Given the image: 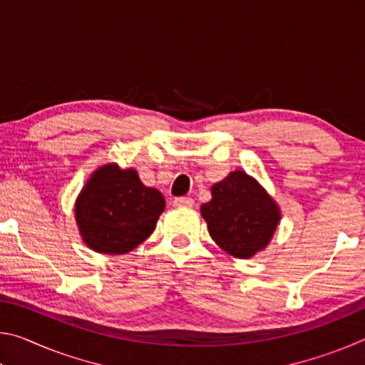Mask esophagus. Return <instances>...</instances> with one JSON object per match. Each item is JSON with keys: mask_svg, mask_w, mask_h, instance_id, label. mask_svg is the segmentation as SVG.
I'll use <instances>...</instances> for the list:
<instances>
[{"mask_svg": "<svg viewBox=\"0 0 365 365\" xmlns=\"http://www.w3.org/2000/svg\"><path fill=\"white\" fill-rule=\"evenodd\" d=\"M193 205H195L193 197H185V196H182V197H175V200H174V206H178V207H182V206L191 207Z\"/></svg>", "mask_w": 365, "mask_h": 365, "instance_id": "1", "label": "esophagus"}]
</instances>
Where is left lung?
Segmentation results:
<instances>
[{
	"label": "left lung",
	"mask_w": 365,
	"mask_h": 365,
	"mask_svg": "<svg viewBox=\"0 0 365 365\" xmlns=\"http://www.w3.org/2000/svg\"><path fill=\"white\" fill-rule=\"evenodd\" d=\"M212 200L201 206L211 238L233 257L248 259L269 245L280 209L267 191L243 170L212 185Z\"/></svg>",
	"instance_id": "obj_1"
}]
</instances>
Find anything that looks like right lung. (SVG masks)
I'll return each mask as SVG.
<instances>
[{
    "instance_id": "obj_1",
    "label": "right lung",
    "mask_w": 365,
    "mask_h": 365,
    "mask_svg": "<svg viewBox=\"0 0 365 365\" xmlns=\"http://www.w3.org/2000/svg\"><path fill=\"white\" fill-rule=\"evenodd\" d=\"M165 207L156 188L145 187L135 169L117 164L93 172L76 202V220L88 248L125 255L150 237Z\"/></svg>"
}]
</instances>
